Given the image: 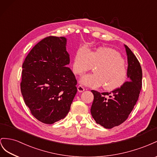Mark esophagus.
<instances>
[{
	"mask_svg": "<svg viewBox=\"0 0 157 157\" xmlns=\"http://www.w3.org/2000/svg\"><path fill=\"white\" fill-rule=\"evenodd\" d=\"M84 90H85V88L82 86H79L78 87V91L79 92H80V93L83 92V91H84Z\"/></svg>",
	"mask_w": 157,
	"mask_h": 157,
	"instance_id": "obj_1",
	"label": "esophagus"
}]
</instances>
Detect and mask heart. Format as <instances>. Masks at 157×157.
Segmentation results:
<instances>
[{
    "instance_id": "obj_1",
    "label": "heart",
    "mask_w": 157,
    "mask_h": 157,
    "mask_svg": "<svg viewBox=\"0 0 157 157\" xmlns=\"http://www.w3.org/2000/svg\"><path fill=\"white\" fill-rule=\"evenodd\" d=\"M93 66H97L95 73L85 75L80 79L84 86L98 88L103 85L105 90L113 91L127 81L128 71L124 60L113 48L100 47L93 52L85 47L79 48L74 59V73L82 75L91 70Z\"/></svg>"
}]
</instances>
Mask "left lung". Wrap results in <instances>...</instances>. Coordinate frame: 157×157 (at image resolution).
Returning a JSON list of instances; mask_svg holds the SVG:
<instances>
[{
	"label": "left lung",
	"instance_id": "8db88e82",
	"mask_svg": "<svg viewBox=\"0 0 157 157\" xmlns=\"http://www.w3.org/2000/svg\"><path fill=\"white\" fill-rule=\"evenodd\" d=\"M128 56V82L110 93L92 90L94 99L91 113L95 122L110 129L125 122L133 109L142 86V70L135 55L124 44Z\"/></svg>",
	"mask_w": 157,
	"mask_h": 157
}]
</instances>
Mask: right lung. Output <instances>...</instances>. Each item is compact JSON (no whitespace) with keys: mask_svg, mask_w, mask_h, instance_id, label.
I'll list each match as a JSON object with an SVG mask.
<instances>
[{"mask_svg":"<svg viewBox=\"0 0 157 157\" xmlns=\"http://www.w3.org/2000/svg\"><path fill=\"white\" fill-rule=\"evenodd\" d=\"M66 39L49 36L33 47L22 65L21 92L31 113L52 124L64 118L77 93V80L67 65Z\"/></svg>","mask_w":157,"mask_h":157,"instance_id":"add662e5","label":"right lung"}]
</instances>
